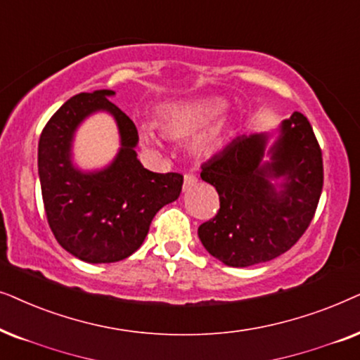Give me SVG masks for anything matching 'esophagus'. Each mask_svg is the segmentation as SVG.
Listing matches in <instances>:
<instances>
[{
  "label": "esophagus",
  "mask_w": 360,
  "mask_h": 360,
  "mask_svg": "<svg viewBox=\"0 0 360 360\" xmlns=\"http://www.w3.org/2000/svg\"><path fill=\"white\" fill-rule=\"evenodd\" d=\"M198 183H199V177L195 176L194 172H188V174L184 176V186H183V188H184V191L191 189L193 186H195Z\"/></svg>",
  "instance_id": "1"
}]
</instances>
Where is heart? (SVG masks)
<instances>
[{
    "label": "heart",
    "instance_id": "b5f03b06",
    "mask_svg": "<svg viewBox=\"0 0 360 360\" xmlns=\"http://www.w3.org/2000/svg\"><path fill=\"white\" fill-rule=\"evenodd\" d=\"M225 110V103L219 100H204V102H191L181 105H169L161 112L160 124L167 135L186 136L198 131L199 128L212 122ZM143 140L150 145H158V135L153 127L141 128Z\"/></svg>",
    "mask_w": 360,
    "mask_h": 360
}]
</instances>
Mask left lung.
<instances>
[{
	"mask_svg": "<svg viewBox=\"0 0 360 360\" xmlns=\"http://www.w3.org/2000/svg\"><path fill=\"white\" fill-rule=\"evenodd\" d=\"M266 135H242L204 162L200 177L219 193L214 219L199 227L210 255L229 266H252L288 252L309 227L323 191V153L313 127L295 112L281 123L270 162ZM283 176L281 191L271 179Z\"/></svg>",
	"mask_w": 360,
	"mask_h": 360,
	"instance_id": "left-lung-1",
	"label": "left lung"
}]
</instances>
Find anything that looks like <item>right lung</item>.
Wrapping results in <instances>:
<instances>
[{
	"mask_svg": "<svg viewBox=\"0 0 360 360\" xmlns=\"http://www.w3.org/2000/svg\"><path fill=\"white\" fill-rule=\"evenodd\" d=\"M112 90L67 100L46 123L37 167L47 222L62 248L89 263H113L141 247L162 205L179 198V172H153L136 160L138 130L108 97ZM107 109L117 120L122 148L103 172L80 173L70 162L75 128L90 112Z\"/></svg>",
	"mask_w": 360,
	"mask_h": 360,
	"instance_id": "1",
	"label": "right lung"
}]
</instances>
